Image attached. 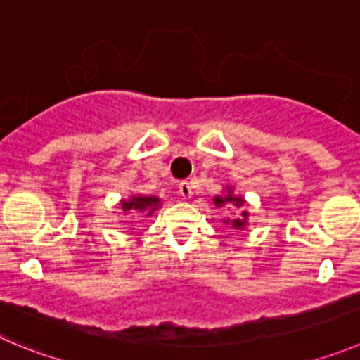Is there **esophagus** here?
<instances>
[{
  "label": "esophagus",
  "instance_id": "1",
  "mask_svg": "<svg viewBox=\"0 0 360 360\" xmlns=\"http://www.w3.org/2000/svg\"><path fill=\"white\" fill-rule=\"evenodd\" d=\"M191 193H193V186H191V183H188V181L179 183V195L183 197V199H190Z\"/></svg>",
  "mask_w": 360,
  "mask_h": 360
}]
</instances>
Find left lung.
Here are the masks:
<instances>
[{"instance_id": "1", "label": "left lung", "mask_w": 360, "mask_h": 360, "mask_svg": "<svg viewBox=\"0 0 360 360\" xmlns=\"http://www.w3.org/2000/svg\"><path fill=\"white\" fill-rule=\"evenodd\" d=\"M227 202H234L236 206H241V204H243V199H241V197H233V191L231 190H229V195L224 197V199H221V197H217V199H214V204H217V206H226ZM241 214H243V218H247V211H243ZM231 226L236 227V229H240V227L245 226V220L236 218V220L231 221Z\"/></svg>"}]
</instances>
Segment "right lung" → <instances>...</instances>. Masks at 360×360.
<instances>
[{
    "label": "right lung",
    "instance_id": "1",
    "mask_svg": "<svg viewBox=\"0 0 360 360\" xmlns=\"http://www.w3.org/2000/svg\"><path fill=\"white\" fill-rule=\"evenodd\" d=\"M158 206V199L156 197H133L131 200H124L122 202V210L124 211H143V213H147V217L149 214H153V211L156 210Z\"/></svg>",
    "mask_w": 360,
    "mask_h": 360
}]
</instances>
